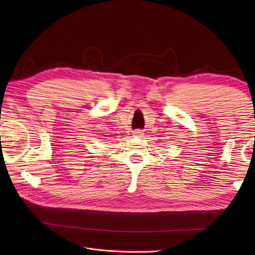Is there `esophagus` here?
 <instances>
[{
  "label": "esophagus",
  "instance_id": "esophagus-1",
  "mask_svg": "<svg viewBox=\"0 0 255 255\" xmlns=\"http://www.w3.org/2000/svg\"><path fill=\"white\" fill-rule=\"evenodd\" d=\"M134 136H142V130L141 129H136L133 132Z\"/></svg>",
  "mask_w": 255,
  "mask_h": 255
}]
</instances>
